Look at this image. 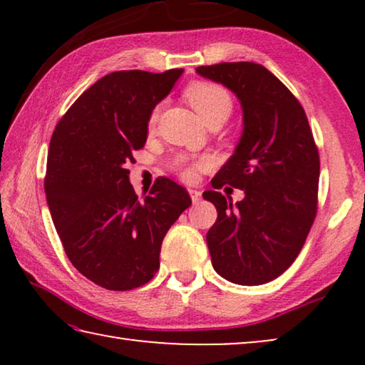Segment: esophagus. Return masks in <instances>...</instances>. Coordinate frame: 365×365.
<instances>
[{
    "mask_svg": "<svg viewBox=\"0 0 365 365\" xmlns=\"http://www.w3.org/2000/svg\"><path fill=\"white\" fill-rule=\"evenodd\" d=\"M188 193H190V196H191V201H193V202H195V205H196V202H197V201H200V200H201V191H200V190L190 188V190H188Z\"/></svg>",
    "mask_w": 365,
    "mask_h": 365,
    "instance_id": "obj_1",
    "label": "esophagus"
}]
</instances>
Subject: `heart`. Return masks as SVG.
Listing matches in <instances>:
<instances>
[{
    "instance_id": "1",
    "label": "heart",
    "mask_w": 365,
    "mask_h": 365,
    "mask_svg": "<svg viewBox=\"0 0 365 365\" xmlns=\"http://www.w3.org/2000/svg\"><path fill=\"white\" fill-rule=\"evenodd\" d=\"M185 100H187L191 108L196 110V114L201 117L205 123L214 122H225V119L232 113L233 101L225 86L215 82H206V80H196L187 85L183 91ZM158 120V108L153 109L148 119V125L154 127ZM211 165V159L200 158L196 160L188 159H177L175 168L180 172V177L185 180H193L200 170H206Z\"/></svg>"
}]
</instances>
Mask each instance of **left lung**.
Wrapping results in <instances>:
<instances>
[{"mask_svg":"<svg viewBox=\"0 0 365 365\" xmlns=\"http://www.w3.org/2000/svg\"><path fill=\"white\" fill-rule=\"evenodd\" d=\"M230 88L245 128L233 156L202 193L217 209L206 242L215 272L238 285H262L298 257L317 214L320 159L296 96L264 66L248 61L196 67ZM245 191L237 205L218 190Z\"/></svg>","mask_w":365,"mask_h":365,"instance_id":"left-lung-1","label":"left lung"}]
</instances>
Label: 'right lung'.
<instances>
[{
    "instance_id": "right-lung-1",
    "label": "right lung",
    "mask_w": 365,
    "mask_h": 365,
    "mask_svg": "<svg viewBox=\"0 0 365 365\" xmlns=\"http://www.w3.org/2000/svg\"><path fill=\"white\" fill-rule=\"evenodd\" d=\"M182 72L108 73L67 109L49 141L45 193L54 227L73 267L106 289L150 282L165 233L191 205L168 177L141 200L125 169L146 143L154 106Z\"/></svg>"
}]
</instances>
